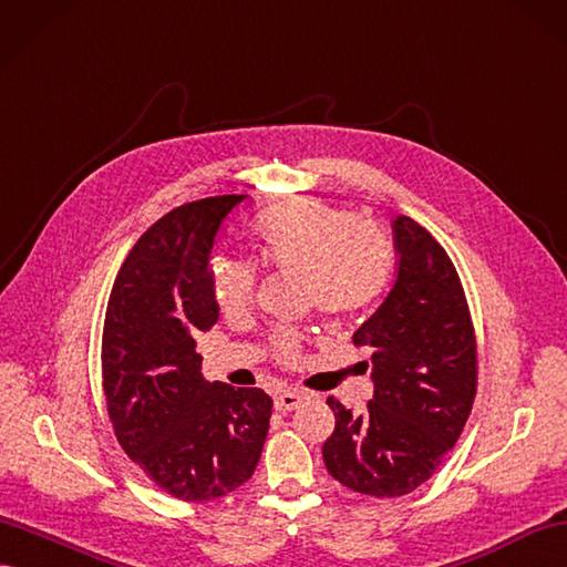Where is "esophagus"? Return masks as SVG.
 Instances as JSON below:
<instances>
[{
	"label": "esophagus",
	"instance_id": "34e87169",
	"mask_svg": "<svg viewBox=\"0 0 567 567\" xmlns=\"http://www.w3.org/2000/svg\"><path fill=\"white\" fill-rule=\"evenodd\" d=\"M306 394L298 392V390H284L274 396V406L279 411H291L296 406H300L302 402H306Z\"/></svg>",
	"mask_w": 567,
	"mask_h": 567
}]
</instances>
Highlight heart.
<instances>
[{"label":"heart","mask_w":567,"mask_h":567,"mask_svg":"<svg viewBox=\"0 0 567 567\" xmlns=\"http://www.w3.org/2000/svg\"><path fill=\"white\" fill-rule=\"evenodd\" d=\"M255 243L265 265L302 271L306 296L329 315H347L375 300L392 271V245L375 226L317 199H286L257 218ZM255 269L233 257L212 261L218 308L233 315L255 298ZM284 355L296 353L293 339H281Z\"/></svg>","instance_id":"b5f03b06"}]
</instances>
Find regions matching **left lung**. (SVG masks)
<instances>
[{
    "label": "left lung",
    "mask_w": 567,
    "mask_h": 567,
    "mask_svg": "<svg viewBox=\"0 0 567 567\" xmlns=\"http://www.w3.org/2000/svg\"><path fill=\"white\" fill-rule=\"evenodd\" d=\"M394 281L355 347H368L372 399L353 413L339 399L322 445L327 472L343 486L396 498L433 476L457 443L476 394V341L460 276L416 220L392 218Z\"/></svg>",
    "instance_id": "left-lung-1"
}]
</instances>
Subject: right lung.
<instances>
[{
	"mask_svg": "<svg viewBox=\"0 0 567 567\" xmlns=\"http://www.w3.org/2000/svg\"><path fill=\"white\" fill-rule=\"evenodd\" d=\"M245 199H199L158 218L124 259L105 310L103 390L115 435L158 488L189 503L243 486L269 431L271 396L206 380L195 341L218 320L212 252Z\"/></svg>",
	"mask_w": 567,
	"mask_h": 567,
	"instance_id": "add662e5",
	"label": "right lung"
}]
</instances>
